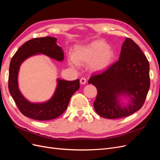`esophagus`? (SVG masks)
<instances>
[{"label":"esophagus","mask_w":160,"mask_h":160,"mask_svg":"<svg viewBox=\"0 0 160 160\" xmlns=\"http://www.w3.org/2000/svg\"><path fill=\"white\" fill-rule=\"evenodd\" d=\"M80 82L81 84H85L86 83V79L85 78H82L80 80Z\"/></svg>","instance_id":"34e87169"}]
</instances>
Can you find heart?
Segmentation results:
<instances>
[{
    "label": "heart",
    "instance_id": "1",
    "mask_svg": "<svg viewBox=\"0 0 160 160\" xmlns=\"http://www.w3.org/2000/svg\"><path fill=\"white\" fill-rule=\"evenodd\" d=\"M114 52L108 45L102 40H95L84 46H76L68 62L71 66L88 64L94 72L106 70L111 65Z\"/></svg>",
    "mask_w": 160,
    "mask_h": 160
}]
</instances>
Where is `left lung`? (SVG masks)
Masks as SVG:
<instances>
[{
  "label": "left lung",
  "mask_w": 160,
  "mask_h": 160,
  "mask_svg": "<svg viewBox=\"0 0 160 160\" xmlns=\"http://www.w3.org/2000/svg\"><path fill=\"white\" fill-rule=\"evenodd\" d=\"M88 84L98 90L95 111L108 119L126 117L143 105L150 86L149 64L139 46L126 38L116 63L104 72L92 76ZM129 98L127 104L121 98Z\"/></svg>",
  "instance_id": "1"
}]
</instances>
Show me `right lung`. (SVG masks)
<instances>
[{
  "label": "right lung",
  "instance_id": "add662e5",
  "mask_svg": "<svg viewBox=\"0 0 160 160\" xmlns=\"http://www.w3.org/2000/svg\"><path fill=\"white\" fill-rule=\"evenodd\" d=\"M57 38L50 37L33 38L19 48L11 59L9 66L8 90L22 114L40 121L55 119L66 110L71 97L80 88V80L68 81L57 78V86L53 96L48 101L30 102L20 92L18 76L23 62L32 56L42 54L59 62L64 60V52L56 44Z\"/></svg>",
  "mask_w": 160,
  "mask_h": 160
}]
</instances>
